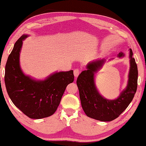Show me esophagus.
<instances>
[{"label": "esophagus", "mask_w": 146, "mask_h": 146, "mask_svg": "<svg viewBox=\"0 0 146 146\" xmlns=\"http://www.w3.org/2000/svg\"><path fill=\"white\" fill-rule=\"evenodd\" d=\"M80 73V71L78 69H74V75H75V77H77Z\"/></svg>", "instance_id": "34e87169"}]
</instances>
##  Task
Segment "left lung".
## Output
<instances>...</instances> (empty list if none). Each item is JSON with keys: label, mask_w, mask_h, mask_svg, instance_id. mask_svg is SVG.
Masks as SVG:
<instances>
[{"label": "left lung", "mask_w": 146, "mask_h": 146, "mask_svg": "<svg viewBox=\"0 0 146 146\" xmlns=\"http://www.w3.org/2000/svg\"><path fill=\"white\" fill-rule=\"evenodd\" d=\"M118 56H123L122 52ZM130 71L126 89L115 100H108L99 94L94 82V73L100 69L105 60H98L90 63L87 70L78 75L77 84L79 91L82 109L91 118L101 121H110L119 116L133 100L138 84V68L133 51L130 48Z\"/></svg>", "instance_id": "8db88e82"}]
</instances>
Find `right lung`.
<instances>
[{
  "label": "right lung",
  "mask_w": 146,
  "mask_h": 146,
  "mask_svg": "<svg viewBox=\"0 0 146 146\" xmlns=\"http://www.w3.org/2000/svg\"><path fill=\"white\" fill-rule=\"evenodd\" d=\"M27 36L23 35L16 41L9 55L4 82L11 101L23 114L30 118L41 119L56 112L67 86L73 82V71L56 73L42 81L25 75L20 68L19 52Z\"/></svg>",
  "instance_id": "right-lung-1"
}]
</instances>
